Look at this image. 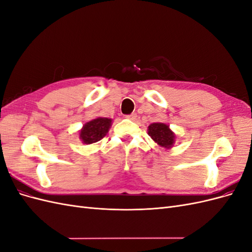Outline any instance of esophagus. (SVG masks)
<instances>
[{
  "label": "esophagus",
  "mask_w": 252,
  "mask_h": 252,
  "mask_svg": "<svg viewBox=\"0 0 252 252\" xmlns=\"http://www.w3.org/2000/svg\"><path fill=\"white\" fill-rule=\"evenodd\" d=\"M136 117H138V116H136V113H131V114H129V116H127V119L134 121L136 119Z\"/></svg>",
  "instance_id": "obj_1"
}]
</instances>
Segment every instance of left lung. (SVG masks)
Instances as JSON below:
<instances>
[{
    "label": "left lung",
    "mask_w": 252,
    "mask_h": 252,
    "mask_svg": "<svg viewBox=\"0 0 252 252\" xmlns=\"http://www.w3.org/2000/svg\"><path fill=\"white\" fill-rule=\"evenodd\" d=\"M148 134L158 145L166 149L173 146L175 134L170 130L168 125L164 123H152L148 126Z\"/></svg>",
    "instance_id": "left-lung-1"
}]
</instances>
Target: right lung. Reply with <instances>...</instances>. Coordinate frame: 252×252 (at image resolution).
<instances>
[{
	"instance_id": "add662e5",
	"label": "right lung",
	"mask_w": 252,
	"mask_h": 252,
	"mask_svg": "<svg viewBox=\"0 0 252 252\" xmlns=\"http://www.w3.org/2000/svg\"><path fill=\"white\" fill-rule=\"evenodd\" d=\"M112 120L108 118H96L91 120L83 126L80 130V139L84 144H94L107 134Z\"/></svg>"
}]
</instances>
